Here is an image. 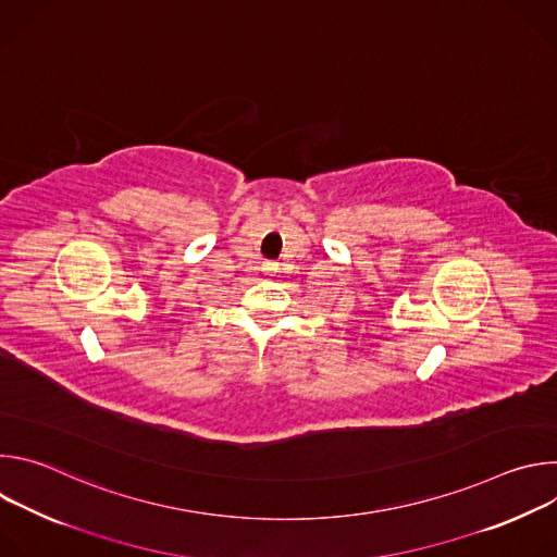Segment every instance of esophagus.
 <instances>
[{"mask_svg":"<svg viewBox=\"0 0 557 557\" xmlns=\"http://www.w3.org/2000/svg\"><path fill=\"white\" fill-rule=\"evenodd\" d=\"M275 269H277L275 262H264V264H262V271H264V273H273Z\"/></svg>","mask_w":557,"mask_h":557,"instance_id":"1","label":"esophagus"}]
</instances>
